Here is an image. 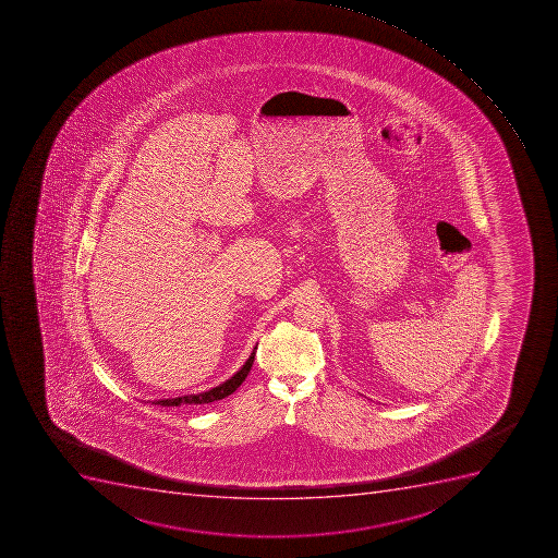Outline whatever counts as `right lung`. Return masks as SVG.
I'll return each instance as SVG.
<instances>
[{"instance_id":"1","label":"right lung","mask_w":558,"mask_h":558,"mask_svg":"<svg viewBox=\"0 0 558 558\" xmlns=\"http://www.w3.org/2000/svg\"><path fill=\"white\" fill-rule=\"evenodd\" d=\"M254 355H256V350H254L251 357L247 359V363L243 364L242 369L234 374V377L229 378L226 383L220 384L218 388L209 389L206 392H199V395H186V397L180 398H167V400H158L156 403H160L161 408H178L181 403H194V405H203V403H211L217 402V400H222V398L229 397L231 392L236 391L240 386H242L243 380L247 377L248 372L253 368Z\"/></svg>"}]
</instances>
